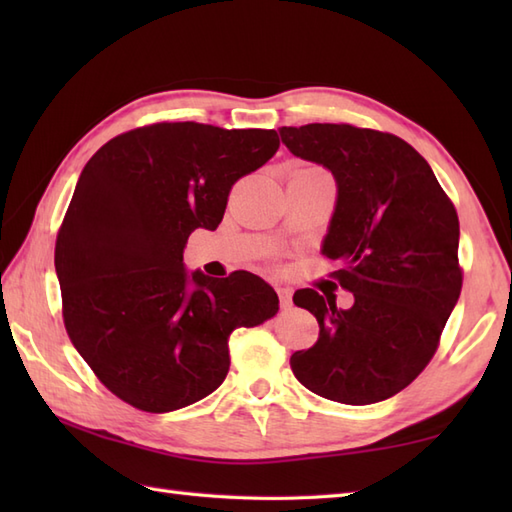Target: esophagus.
I'll return each mask as SVG.
<instances>
[{
  "mask_svg": "<svg viewBox=\"0 0 512 512\" xmlns=\"http://www.w3.org/2000/svg\"><path fill=\"white\" fill-rule=\"evenodd\" d=\"M277 295H279L281 308H288L290 303H292V290L286 288V286H279V288H277Z\"/></svg>",
  "mask_w": 512,
  "mask_h": 512,
  "instance_id": "1",
  "label": "esophagus"
}]
</instances>
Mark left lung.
I'll return each mask as SVG.
<instances>
[{"mask_svg":"<svg viewBox=\"0 0 512 512\" xmlns=\"http://www.w3.org/2000/svg\"><path fill=\"white\" fill-rule=\"evenodd\" d=\"M292 156L328 169L336 204L321 253L354 295L336 308L317 290L292 301L319 321L310 350L290 356L303 387L343 405L396 396L436 354L460 299V222L436 173L394 134L352 125L281 127Z\"/></svg>","mask_w":512,"mask_h":512,"instance_id":"8db88e82","label":"left lung"}]
</instances>
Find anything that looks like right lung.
Listing matches in <instances>:
<instances>
[{"instance_id": "obj_1", "label": "right lung", "mask_w": 512, "mask_h": 512, "mask_svg": "<svg viewBox=\"0 0 512 512\" xmlns=\"http://www.w3.org/2000/svg\"><path fill=\"white\" fill-rule=\"evenodd\" d=\"M275 129L158 123L105 143L83 167L54 248L76 352L129 405L176 411L224 383L228 336L279 310L246 270L213 279L182 262L215 231L228 191L275 156Z\"/></svg>"}]
</instances>
